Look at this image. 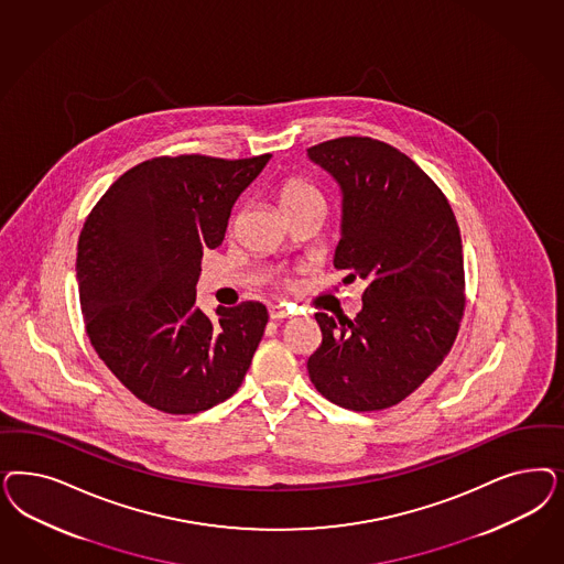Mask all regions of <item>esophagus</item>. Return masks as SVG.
I'll use <instances>...</instances> for the list:
<instances>
[{
    "mask_svg": "<svg viewBox=\"0 0 564 564\" xmlns=\"http://www.w3.org/2000/svg\"><path fill=\"white\" fill-rule=\"evenodd\" d=\"M270 319H289L292 313L282 305H270Z\"/></svg>",
    "mask_w": 564,
    "mask_h": 564,
    "instance_id": "34e87169",
    "label": "esophagus"
}]
</instances>
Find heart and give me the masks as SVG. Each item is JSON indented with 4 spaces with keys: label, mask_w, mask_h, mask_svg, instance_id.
<instances>
[{
    "label": "heart",
    "mask_w": 564,
    "mask_h": 564,
    "mask_svg": "<svg viewBox=\"0 0 564 564\" xmlns=\"http://www.w3.org/2000/svg\"><path fill=\"white\" fill-rule=\"evenodd\" d=\"M315 197H322L311 184L303 181H289L282 191H280V207H286V205H294V203H301V200L315 199Z\"/></svg>",
    "instance_id": "b5f03b06"
}]
</instances>
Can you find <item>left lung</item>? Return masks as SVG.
Instances as JSON below:
<instances>
[{"instance_id": "8db88e82", "label": "left lung", "mask_w": 564, "mask_h": 564, "mask_svg": "<svg viewBox=\"0 0 564 564\" xmlns=\"http://www.w3.org/2000/svg\"><path fill=\"white\" fill-rule=\"evenodd\" d=\"M343 193L334 268L365 282L355 319L315 313L307 361L317 392L350 411H382L425 382L453 348L465 310L463 245L434 181L399 149L343 137L307 149Z\"/></svg>"}]
</instances>
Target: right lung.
<instances>
[{"instance_id": "right-lung-1", "label": "right lung", "mask_w": 564, "mask_h": 564, "mask_svg": "<svg viewBox=\"0 0 564 564\" xmlns=\"http://www.w3.org/2000/svg\"><path fill=\"white\" fill-rule=\"evenodd\" d=\"M155 158L109 186L78 238L76 282L93 348L149 406L193 415L230 399L268 324L257 301L197 307L200 257L270 162Z\"/></svg>"}]
</instances>
